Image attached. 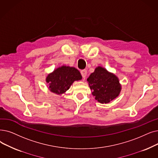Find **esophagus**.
I'll return each mask as SVG.
<instances>
[{
  "label": "esophagus",
  "mask_w": 158,
  "mask_h": 158,
  "mask_svg": "<svg viewBox=\"0 0 158 158\" xmlns=\"http://www.w3.org/2000/svg\"><path fill=\"white\" fill-rule=\"evenodd\" d=\"M81 75H82V76H83V77L84 79H85L86 77L87 71H86V70H82V71L81 72Z\"/></svg>",
  "instance_id": "1"
}]
</instances>
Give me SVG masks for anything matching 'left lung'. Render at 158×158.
<instances>
[{
    "label": "left lung",
    "instance_id": "obj_1",
    "mask_svg": "<svg viewBox=\"0 0 158 158\" xmlns=\"http://www.w3.org/2000/svg\"><path fill=\"white\" fill-rule=\"evenodd\" d=\"M87 81L95 99L102 104L108 103L115 99L121 91L119 78L100 66L95 68Z\"/></svg>",
    "mask_w": 158,
    "mask_h": 158
}]
</instances>
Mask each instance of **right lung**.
I'll return each instance as SVG.
<instances>
[{
    "instance_id": "add662e5",
    "label": "right lung",
    "mask_w": 158,
    "mask_h": 158,
    "mask_svg": "<svg viewBox=\"0 0 158 158\" xmlns=\"http://www.w3.org/2000/svg\"><path fill=\"white\" fill-rule=\"evenodd\" d=\"M81 79L82 75L77 69L65 65L57 68L46 77L48 90L57 95L64 94L74 81Z\"/></svg>"
}]
</instances>
